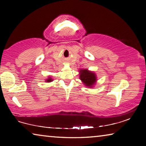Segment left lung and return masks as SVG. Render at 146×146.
<instances>
[{
  "instance_id": "8db88e82",
  "label": "left lung",
  "mask_w": 146,
  "mask_h": 146,
  "mask_svg": "<svg viewBox=\"0 0 146 146\" xmlns=\"http://www.w3.org/2000/svg\"><path fill=\"white\" fill-rule=\"evenodd\" d=\"M80 79L88 88H92L97 82L96 74L88 70H80Z\"/></svg>"
}]
</instances>
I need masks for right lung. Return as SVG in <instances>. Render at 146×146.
Listing matches in <instances>:
<instances>
[{
	"mask_svg": "<svg viewBox=\"0 0 146 146\" xmlns=\"http://www.w3.org/2000/svg\"><path fill=\"white\" fill-rule=\"evenodd\" d=\"M52 81H53V79L51 77H49L48 78L46 79V82H52Z\"/></svg>",
	"mask_w": 146,
	"mask_h": 146,
	"instance_id": "right-lung-1",
	"label": "right lung"
}]
</instances>
